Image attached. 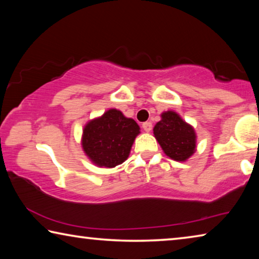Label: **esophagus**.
Wrapping results in <instances>:
<instances>
[{"label":"esophagus","instance_id":"1","mask_svg":"<svg viewBox=\"0 0 259 259\" xmlns=\"http://www.w3.org/2000/svg\"><path fill=\"white\" fill-rule=\"evenodd\" d=\"M143 129L146 131V133H150L152 130V123L151 122H145V123H143Z\"/></svg>","mask_w":259,"mask_h":259}]
</instances>
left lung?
Wrapping results in <instances>:
<instances>
[{
    "instance_id": "left-lung-1",
    "label": "left lung",
    "mask_w": 259,
    "mask_h": 259,
    "mask_svg": "<svg viewBox=\"0 0 259 259\" xmlns=\"http://www.w3.org/2000/svg\"><path fill=\"white\" fill-rule=\"evenodd\" d=\"M153 134L170 159L183 162L194 154L196 148L194 128L186 123L176 112L162 113L161 120L155 124Z\"/></svg>"
}]
</instances>
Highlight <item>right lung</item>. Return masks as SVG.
<instances>
[{"instance_id":"1","label":"right lung","mask_w":259,"mask_h":259,"mask_svg":"<svg viewBox=\"0 0 259 259\" xmlns=\"http://www.w3.org/2000/svg\"><path fill=\"white\" fill-rule=\"evenodd\" d=\"M139 130L135 120L125 117L119 109L111 108L84 125L83 151L96 165L114 168L128 159Z\"/></svg>"}]
</instances>
